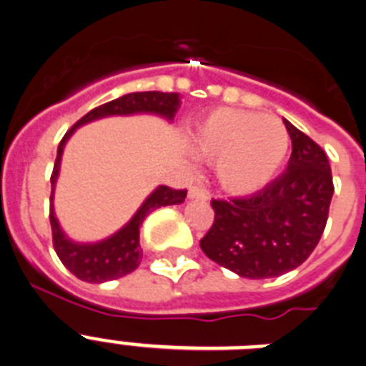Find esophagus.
I'll use <instances>...</instances> for the list:
<instances>
[{"instance_id":"1","label":"esophagus","mask_w":366,"mask_h":366,"mask_svg":"<svg viewBox=\"0 0 366 366\" xmlns=\"http://www.w3.org/2000/svg\"><path fill=\"white\" fill-rule=\"evenodd\" d=\"M189 198L190 199H202V202H205V199H209V194H207V190H203L202 187H190Z\"/></svg>"}]
</instances>
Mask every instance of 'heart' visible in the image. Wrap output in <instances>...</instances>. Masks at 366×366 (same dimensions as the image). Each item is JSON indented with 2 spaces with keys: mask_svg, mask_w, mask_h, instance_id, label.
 <instances>
[{
  "mask_svg": "<svg viewBox=\"0 0 366 366\" xmlns=\"http://www.w3.org/2000/svg\"><path fill=\"white\" fill-rule=\"evenodd\" d=\"M190 147L214 161L212 174L223 192L249 196L277 176L290 150V134L277 117L219 108L194 126Z\"/></svg>",
  "mask_w": 366,
  "mask_h": 366,
  "instance_id": "1",
  "label": "heart"
}]
</instances>
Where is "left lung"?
<instances>
[{
  "mask_svg": "<svg viewBox=\"0 0 366 366\" xmlns=\"http://www.w3.org/2000/svg\"><path fill=\"white\" fill-rule=\"evenodd\" d=\"M292 137L286 172L260 192L212 199L214 223L202 251L244 279H273L302 264L321 240L334 196L326 154L284 119Z\"/></svg>",
  "mask_w": 366,
  "mask_h": 366,
  "instance_id": "1",
  "label": "left lung"
}]
</instances>
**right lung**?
Listing matches in <instances>:
<instances>
[{
	"instance_id": "obj_1",
	"label": "right lung",
	"mask_w": 366,
	"mask_h": 366,
	"mask_svg": "<svg viewBox=\"0 0 366 366\" xmlns=\"http://www.w3.org/2000/svg\"><path fill=\"white\" fill-rule=\"evenodd\" d=\"M181 106L179 93H161V92H141L128 93L119 99L106 102L99 108L86 113L76 124L64 135L58 144L56 161H54L53 176H51V229H53V244L58 258L64 266L79 277L84 282L102 284L108 280L121 279L139 267L143 260V251L139 245V227L143 225L144 218L155 209L167 205H179L185 202L187 190H174L159 185L147 196L135 214L112 236L99 242H74L64 232L54 212V187L60 176V163L62 154L71 135L87 122L99 121L106 117H128V115H157L164 121L172 122L177 109Z\"/></svg>"
}]
</instances>
